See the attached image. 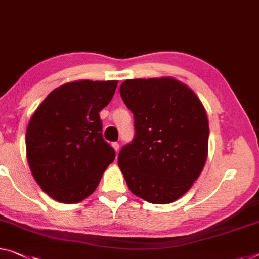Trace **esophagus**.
<instances>
[{
	"label": "esophagus",
	"instance_id": "obj_1",
	"mask_svg": "<svg viewBox=\"0 0 259 259\" xmlns=\"http://www.w3.org/2000/svg\"><path fill=\"white\" fill-rule=\"evenodd\" d=\"M112 147H113V149L116 150V152H118V150H119V143L118 142H112Z\"/></svg>",
	"mask_w": 259,
	"mask_h": 259
}]
</instances>
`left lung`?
<instances>
[{
    "mask_svg": "<svg viewBox=\"0 0 259 259\" xmlns=\"http://www.w3.org/2000/svg\"><path fill=\"white\" fill-rule=\"evenodd\" d=\"M120 96L134 116L135 135L118 156L130 190L152 204L186 193L208 153V119L200 99L171 77L126 79Z\"/></svg>",
    "mask_w": 259,
    "mask_h": 259,
    "instance_id": "1",
    "label": "left lung"
}]
</instances>
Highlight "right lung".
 Masks as SVG:
<instances>
[{
	"mask_svg": "<svg viewBox=\"0 0 259 259\" xmlns=\"http://www.w3.org/2000/svg\"><path fill=\"white\" fill-rule=\"evenodd\" d=\"M118 81H76L54 89L31 117L26 156L44 192L75 204L89 197L116 152L102 135L99 111L112 99Z\"/></svg>",
	"mask_w": 259,
	"mask_h": 259,
	"instance_id": "obj_1",
	"label": "right lung"
}]
</instances>
